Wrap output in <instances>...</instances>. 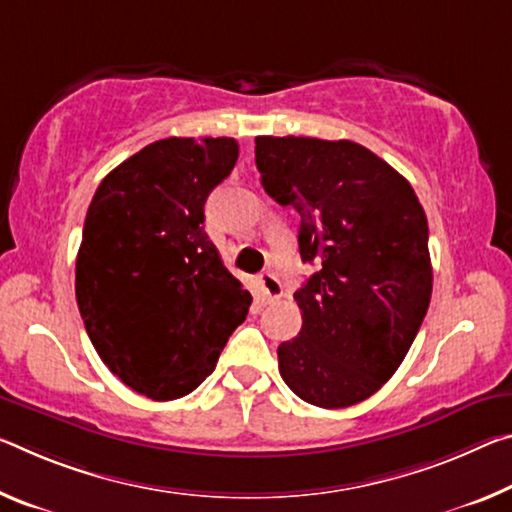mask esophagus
Instances as JSON below:
<instances>
[{
  "label": "esophagus",
  "instance_id": "esophagus-1",
  "mask_svg": "<svg viewBox=\"0 0 512 512\" xmlns=\"http://www.w3.org/2000/svg\"><path fill=\"white\" fill-rule=\"evenodd\" d=\"M257 285H259V291H262L264 303H275V300L282 296V285H280V280L275 278L273 273H262V275H259Z\"/></svg>",
  "mask_w": 512,
  "mask_h": 512
}]
</instances>
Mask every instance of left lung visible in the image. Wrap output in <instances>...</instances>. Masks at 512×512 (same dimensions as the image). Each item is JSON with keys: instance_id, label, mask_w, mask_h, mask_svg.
I'll return each instance as SVG.
<instances>
[{"instance_id": "obj_1", "label": "left lung", "mask_w": 512, "mask_h": 512, "mask_svg": "<svg viewBox=\"0 0 512 512\" xmlns=\"http://www.w3.org/2000/svg\"><path fill=\"white\" fill-rule=\"evenodd\" d=\"M262 186L300 216L298 248L316 273L294 298L298 337L280 376L319 408L376 394L415 342L433 294L428 221L403 175L353 141L257 136Z\"/></svg>"}]
</instances>
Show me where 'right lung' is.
<instances>
[{
    "label": "right lung",
    "mask_w": 512,
    "mask_h": 512,
    "mask_svg": "<svg viewBox=\"0 0 512 512\" xmlns=\"http://www.w3.org/2000/svg\"><path fill=\"white\" fill-rule=\"evenodd\" d=\"M234 139L154 141L97 186L75 294L97 355L154 401L191 394L253 303L205 232V202L232 173Z\"/></svg>",
    "instance_id": "add662e5"
}]
</instances>
